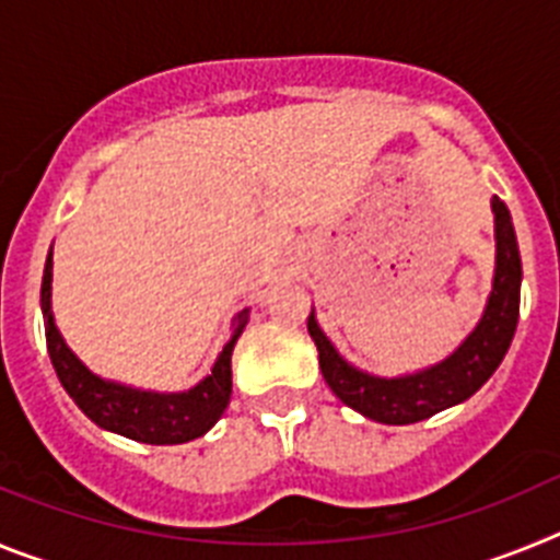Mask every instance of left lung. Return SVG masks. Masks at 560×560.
Segmentation results:
<instances>
[{"label": "left lung", "mask_w": 560, "mask_h": 560, "mask_svg": "<svg viewBox=\"0 0 560 560\" xmlns=\"http://www.w3.org/2000/svg\"><path fill=\"white\" fill-rule=\"evenodd\" d=\"M493 237H497V266H493L491 294L485 300L482 316L474 330L459 341L454 353L429 368L400 375H375L350 364L336 350L334 341L316 323L311 308L308 334L319 350V370L341 404L359 415L387 427L418 423L448 407L471 398L485 381L497 373L511 348L518 323V294H522V257L511 210L493 196Z\"/></svg>", "instance_id": "obj_1"}]
</instances>
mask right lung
I'll use <instances>...</instances> for the list:
<instances>
[{"label":"right lung","mask_w":560,"mask_h":560,"mask_svg":"<svg viewBox=\"0 0 560 560\" xmlns=\"http://www.w3.org/2000/svg\"><path fill=\"white\" fill-rule=\"evenodd\" d=\"M42 314L47 350L58 381L69 398L75 400L78 409L106 432L122 434L148 446H179L210 432L224 415L232 395V350L249 323V308L232 319V336L212 364L210 375L182 393H156V389L128 387L120 381L101 378L72 353L52 316V246L42 277Z\"/></svg>","instance_id":"obj_1"}]
</instances>
